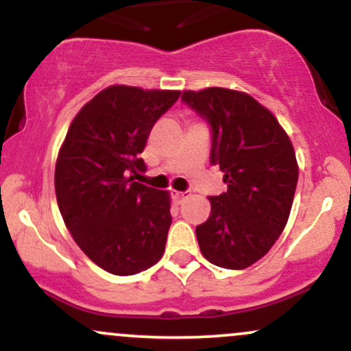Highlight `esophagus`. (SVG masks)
Here are the masks:
<instances>
[{
  "mask_svg": "<svg viewBox=\"0 0 351 351\" xmlns=\"http://www.w3.org/2000/svg\"><path fill=\"white\" fill-rule=\"evenodd\" d=\"M173 198H175L176 203L181 204L184 199L189 198V193L188 191H173Z\"/></svg>",
  "mask_w": 351,
  "mask_h": 351,
  "instance_id": "1",
  "label": "esophagus"
}]
</instances>
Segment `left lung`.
I'll list each match as a JSON object with an SVG mask.
<instances>
[{
	"instance_id": "8db88e82",
	"label": "left lung",
	"mask_w": 351,
	"mask_h": 351,
	"mask_svg": "<svg viewBox=\"0 0 351 351\" xmlns=\"http://www.w3.org/2000/svg\"><path fill=\"white\" fill-rule=\"evenodd\" d=\"M183 102L211 125V165L228 191L209 196L211 215L196 226L201 254L224 269L264 257L287 224L299 167L292 142L271 110L245 92L184 90Z\"/></svg>"
}]
</instances>
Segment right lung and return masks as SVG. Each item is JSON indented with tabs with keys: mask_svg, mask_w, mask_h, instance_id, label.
I'll return each instance as SVG.
<instances>
[{
	"mask_svg": "<svg viewBox=\"0 0 351 351\" xmlns=\"http://www.w3.org/2000/svg\"><path fill=\"white\" fill-rule=\"evenodd\" d=\"M180 90L110 86L72 120L56 162V198L84 254L115 276L162 259L171 224L170 195L134 181L153 125Z\"/></svg>",
	"mask_w": 351,
	"mask_h": 351,
	"instance_id": "1",
	"label": "right lung"
}]
</instances>
